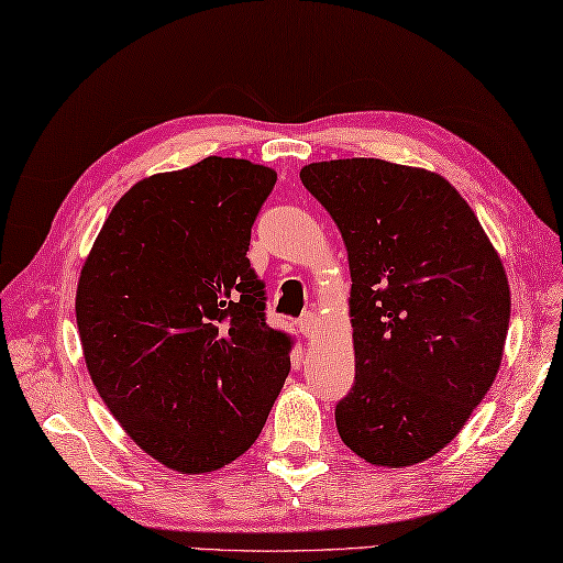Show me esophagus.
<instances>
[{"mask_svg": "<svg viewBox=\"0 0 563 563\" xmlns=\"http://www.w3.org/2000/svg\"><path fill=\"white\" fill-rule=\"evenodd\" d=\"M299 328H301V333L306 338H313L316 335V328H318V316L316 313H303L299 318Z\"/></svg>", "mask_w": 563, "mask_h": 563, "instance_id": "34e87169", "label": "esophagus"}]
</instances>
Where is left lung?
Masks as SVG:
<instances>
[{
	"instance_id": "left-lung-1",
	"label": "left lung",
	"mask_w": 563,
	"mask_h": 563,
	"mask_svg": "<svg viewBox=\"0 0 563 563\" xmlns=\"http://www.w3.org/2000/svg\"><path fill=\"white\" fill-rule=\"evenodd\" d=\"M341 230L355 382L335 407L345 446L407 468L455 439L493 387L510 325L503 260L446 178L382 158L301 168Z\"/></svg>"
}]
</instances>
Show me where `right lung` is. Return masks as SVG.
Returning a JSON list of instances; mask_svg holds the SVG:
<instances>
[{
  "mask_svg": "<svg viewBox=\"0 0 563 563\" xmlns=\"http://www.w3.org/2000/svg\"><path fill=\"white\" fill-rule=\"evenodd\" d=\"M277 172L208 156L136 181L80 269L76 321L95 389L166 468H225L257 441L291 367L247 250Z\"/></svg>",
  "mask_w": 563,
  "mask_h": 563,
  "instance_id": "obj_1",
  "label": "right lung"
}]
</instances>
